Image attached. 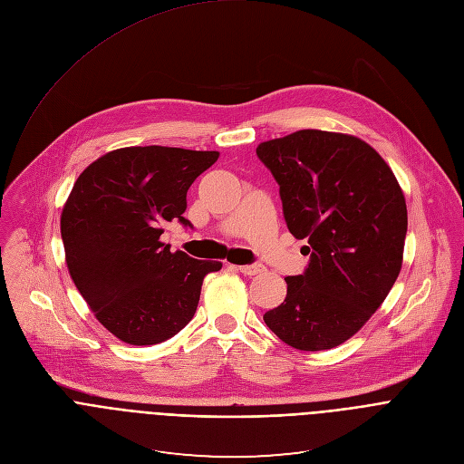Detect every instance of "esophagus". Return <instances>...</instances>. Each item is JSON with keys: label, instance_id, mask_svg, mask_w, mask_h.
Segmentation results:
<instances>
[{"label": "esophagus", "instance_id": "1", "mask_svg": "<svg viewBox=\"0 0 464 464\" xmlns=\"http://www.w3.org/2000/svg\"><path fill=\"white\" fill-rule=\"evenodd\" d=\"M238 272H242L244 276H256V274H261L265 270L263 265H240L237 266Z\"/></svg>", "mask_w": 464, "mask_h": 464}]
</instances>
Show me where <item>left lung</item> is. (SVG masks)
I'll list each match as a JSON object with an SVG mask.
<instances>
[{"mask_svg":"<svg viewBox=\"0 0 464 464\" xmlns=\"http://www.w3.org/2000/svg\"><path fill=\"white\" fill-rule=\"evenodd\" d=\"M257 157L280 184L289 231L312 254L263 319L298 351L334 349L379 310L403 266V190L381 154L351 134L296 130L259 143Z\"/></svg>","mask_w":464,"mask_h":464,"instance_id":"obj_1","label":"left lung"}]
</instances>
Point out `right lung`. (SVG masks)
Segmentation results:
<instances>
[{"label": "right lung", "mask_w": 464, "mask_h": 464, "mask_svg": "<svg viewBox=\"0 0 464 464\" xmlns=\"http://www.w3.org/2000/svg\"><path fill=\"white\" fill-rule=\"evenodd\" d=\"M218 150L122 147L89 164L61 212L72 282L97 321L129 345L162 343L187 326L203 277L220 261L171 252L164 222L184 226L187 192Z\"/></svg>", "instance_id": "right-lung-1"}]
</instances>
